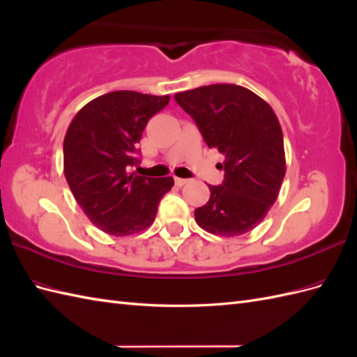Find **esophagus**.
Returning <instances> with one entry per match:
<instances>
[{
  "label": "esophagus",
  "mask_w": 357,
  "mask_h": 357,
  "mask_svg": "<svg viewBox=\"0 0 357 357\" xmlns=\"http://www.w3.org/2000/svg\"><path fill=\"white\" fill-rule=\"evenodd\" d=\"M189 180L188 178H174V183H176V185L178 186V188H181V186H185L186 185V183H188Z\"/></svg>",
  "instance_id": "esophagus-1"
}]
</instances>
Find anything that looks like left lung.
I'll return each mask as SVG.
<instances>
[{"label":"left lung","instance_id":"8db88e82","mask_svg":"<svg viewBox=\"0 0 357 357\" xmlns=\"http://www.w3.org/2000/svg\"><path fill=\"white\" fill-rule=\"evenodd\" d=\"M197 123L205 144L225 156L219 186L195 210V220L214 235L255 229L275 202L286 174L282 126L262 98L238 84H210L174 95Z\"/></svg>","mask_w":357,"mask_h":357}]
</instances>
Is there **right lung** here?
<instances>
[{"label": "right lung", "instance_id": "add662e5", "mask_svg": "<svg viewBox=\"0 0 357 357\" xmlns=\"http://www.w3.org/2000/svg\"><path fill=\"white\" fill-rule=\"evenodd\" d=\"M169 96L116 91L98 96L74 116L63 138V172L77 204L101 231L114 236L142 232L153 223L172 177H144L138 143L149 119Z\"/></svg>", "mask_w": 357, "mask_h": 357}]
</instances>
